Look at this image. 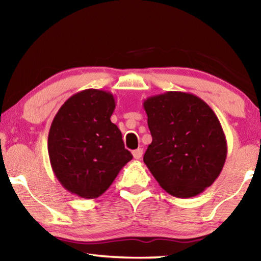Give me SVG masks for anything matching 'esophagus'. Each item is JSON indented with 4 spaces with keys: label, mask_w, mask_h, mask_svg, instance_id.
I'll use <instances>...</instances> for the list:
<instances>
[{
    "label": "esophagus",
    "mask_w": 261,
    "mask_h": 261,
    "mask_svg": "<svg viewBox=\"0 0 261 261\" xmlns=\"http://www.w3.org/2000/svg\"><path fill=\"white\" fill-rule=\"evenodd\" d=\"M132 155L136 159V160H138L141 156H143V148H137L135 149L134 152H132Z\"/></svg>",
    "instance_id": "esophagus-1"
}]
</instances>
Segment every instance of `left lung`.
Instances as JSON below:
<instances>
[{"instance_id":"left-lung-1","label":"left lung","mask_w":261,"mask_h":261,"mask_svg":"<svg viewBox=\"0 0 261 261\" xmlns=\"http://www.w3.org/2000/svg\"><path fill=\"white\" fill-rule=\"evenodd\" d=\"M152 143L145 165L160 187L176 198H191L219 177L227 139L218 116L204 100L169 91L144 101Z\"/></svg>"}]
</instances>
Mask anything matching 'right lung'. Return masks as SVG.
Here are the masks:
<instances>
[{"mask_svg": "<svg viewBox=\"0 0 261 261\" xmlns=\"http://www.w3.org/2000/svg\"><path fill=\"white\" fill-rule=\"evenodd\" d=\"M115 106L110 92L88 88L70 96L51 122V169L62 187L81 198L100 197L132 159L110 121Z\"/></svg>", "mask_w": 261, "mask_h": 261, "instance_id": "right-lung-1", "label": "right lung"}]
</instances>
